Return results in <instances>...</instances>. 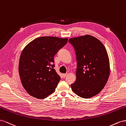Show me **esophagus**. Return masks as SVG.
<instances>
[{
  "label": "esophagus",
  "instance_id": "34e87169",
  "mask_svg": "<svg viewBox=\"0 0 126 126\" xmlns=\"http://www.w3.org/2000/svg\"><path fill=\"white\" fill-rule=\"evenodd\" d=\"M67 74H68V73H65V74H63V78H65L67 75Z\"/></svg>",
  "mask_w": 126,
  "mask_h": 126
}]
</instances>
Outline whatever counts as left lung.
I'll use <instances>...</instances> for the list:
<instances>
[{"mask_svg": "<svg viewBox=\"0 0 126 126\" xmlns=\"http://www.w3.org/2000/svg\"><path fill=\"white\" fill-rule=\"evenodd\" d=\"M76 55V81L71 84L73 91L88 99L98 94L105 87L110 73L107 50L99 39L91 35L71 38Z\"/></svg>", "mask_w": 126, "mask_h": 126, "instance_id": "obj_1", "label": "left lung"}]
</instances>
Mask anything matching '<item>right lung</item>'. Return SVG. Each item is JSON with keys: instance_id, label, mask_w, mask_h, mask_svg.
<instances>
[{"instance_id": "obj_1", "label": "right lung", "mask_w": 126, "mask_h": 126, "mask_svg": "<svg viewBox=\"0 0 126 126\" xmlns=\"http://www.w3.org/2000/svg\"><path fill=\"white\" fill-rule=\"evenodd\" d=\"M67 43V38L40 37L30 42L21 54L19 73L27 93L44 99L54 92L61 78L54 69V56Z\"/></svg>"}]
</instances>
